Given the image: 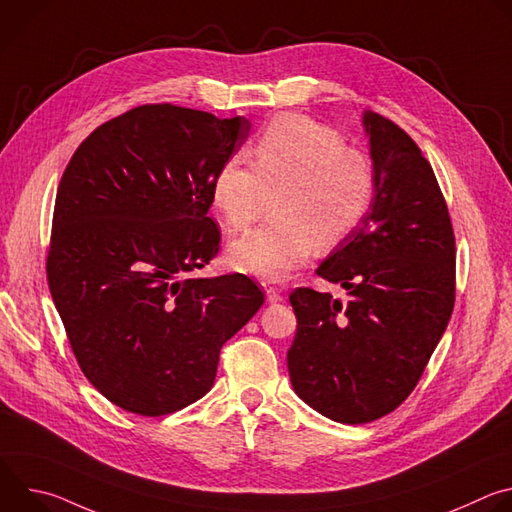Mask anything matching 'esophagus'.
<instances>
[{
	"label": "esophagus",
	"mask_w": 512,
	"mask_h": 512,
	"mask_svg": "<svg viewBox=\"0 0 512 512\" xmlns=\"http://www.w3.org/2000/svg\"><path fill=\"white\" fill-rule=\"evenodd\" d=\"M265 294H267V304H277L283 300V296L271 285H265Z\"/></svg>",
	"instance_id": "1"
}]
</instances>
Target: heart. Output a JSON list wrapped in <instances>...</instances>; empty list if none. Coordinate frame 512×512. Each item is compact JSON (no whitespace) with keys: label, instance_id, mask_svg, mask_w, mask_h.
Instances as JSON below:
<instances>
[{"label":"heart","instance_id":"obj_1","mask_svg":"<svg viewBox=\"0 0 512 512\" xmlns=\"http://www.w3.org/2000/svg\"><path fill=\"white\" fill-rule=\"evenodd\" d=\"M255 166L231 156L212 182V204L231 231L247 229L267 194H277V225L261 227L229 245L233 269L263 281H283L302 267L316 243L330 247L367 212L375 174L360 152L318 121L285 113L255 143Z\"/></svg>","mask_w":512,"mask_h":512}]
</instances>
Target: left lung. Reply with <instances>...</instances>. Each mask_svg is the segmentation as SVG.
Here are the masks:
<instances>
[{
  "mask_svg": "<svg viewBox=\"0 0 512 512\" xmlns=\"http://www.w3.org/2000/svg\"><path fill=\"white\" fill-rule=\"evenodd\" d=\"M375 190L360 223L316 273L348 302L298 287L287 350L296 395L324 417L358 425L397 409L448 328L456 241L446 200L417 143L393 121L362 113Z\"/></svg>",
  "mask_w": 512,
  "mask_h": 512,
  "instance_id": "1",
  "label": "left lung"
}]
</instances>
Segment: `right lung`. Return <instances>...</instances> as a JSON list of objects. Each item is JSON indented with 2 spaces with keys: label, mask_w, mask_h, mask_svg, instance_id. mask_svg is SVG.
Listing matches in <instances>:
<instances>
[{
  "label": "right lung",
  "mask_w": 512,
  "mask_h": 512,
  "mask_svg": "<svg viewBox=\"0 0 512 512\" xmlns=\"http://www.w3.org/2000/svg\"><path fill=\"white\" fill-rule=\"evenodd\" d=\"M249 131L247 117L143 105L97 127L62 174L50 294L85 377L129 413L204 397L223 344L263 306L247 275L188 277L218 251L212 182Z\"/></svg>",
  "instance_id": "1"
}]
</instances>
